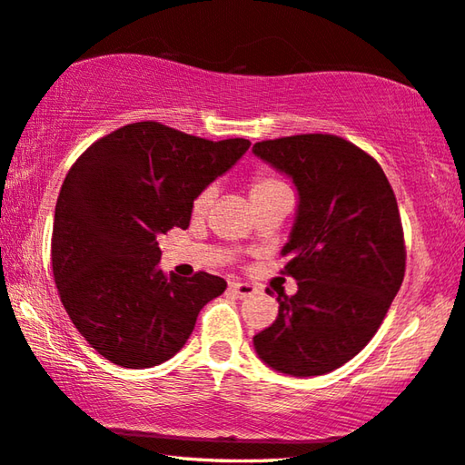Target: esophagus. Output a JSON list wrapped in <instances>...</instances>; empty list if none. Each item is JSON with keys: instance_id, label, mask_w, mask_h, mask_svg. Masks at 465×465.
I'll use <instances>...</instances> for the list:
<instances>
[{"instance_id": "34e87169", "label": "esophagus", "mask_w": 465, "mask_h": 465, "mask_svg": "<svg viewBox=\"0 0 465 465\" xmlns=\"http://www.w3.org/2000/svg\"><path fill=\"white\" fill-rule=\"evenodd\" d=\"M230 292L238 299H248V296L256 294V286L251 282H232L230 283Z\"/></svg>"}]
</instances>
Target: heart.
Masks as SVG:
<instances>
[{
  "instance_id": "b5f03b06",
  "label": "heart",
  "mask_w": 465,
  "mask_h": 465,
  "mask_svg": "<svg viewBox=\"0 0 465 465\" xmlns=\"http://www.w3.org/2000/svg\"><path fill=\"white\" fill-rule=\"evenodd\" d=\"M277 185H283L280 179L267 175V173H254L251 179V196H259V193L273 190ZM213 198H214V188L213 185H206V188L200 190L196 193V198H193V204H192L193 213H204L211 206Z\"/></svg>"
}]
</instances>
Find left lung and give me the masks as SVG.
Listing matches in <instances>:
<instances>
[{
	"instance_id": "obj_1",
	"label": "left lung",
	"mask_w": 465,
	"mask_h": 465,
	"mask_svg": "<svg viewBox=\"0 0 465 465\" xmlns=\"http://www.w3.org/2000/svg\"><path fill=\"white\" fill-rule=\"evenodd\" d=\"M252 152L299 190L282 251L283 273L299 282V292H277L280 311L254 336L256 355L288 376H322L371 341L403 283L397 198L376 158L338 135L277 137Z\"/></svg>"
}]
</instances>
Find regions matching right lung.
I'll return each mask as SVG.
<instances>
[{"instance_id":"obj_1","label":"right lung","mask_w":465,"mask_h":465,"mask_svg":"<svg viewBox=\"0 0 465 465\" xmlns=\"http://www.w3.org/2000/svg\"><path fill=\"white\" fill-rule=\"evenodd\" d=\"M248 148L244 137L211 142L142 121L100 137L71 166L54 214V282L74 328L108 361H166L223 294L219 275H166L158 240L188 230L196 193Z\"/></svg>"}]
</instances>
